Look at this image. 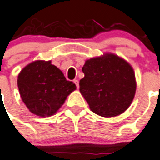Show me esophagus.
Returning <instances> with one entry per match:
<instances>
[{"label":"esophagus","mask_w":160,"mask_h":160,"mask_svg":"<svg viewBox=\"0 0 160 160\" xmlns=\"http://www.w3.org/2000/svg\"><path fill=\"white\" fill-rule=\"evenodd\" d=\"M73 82H74L75 84L77 85V88H79V82H78V80H77V79H75Z\"/></svg>","instance_id":"34e87169"}]
</instances>
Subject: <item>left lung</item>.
<instances>
[{"instance_id":"1","label":"left lung","mask_w":160,"mask_h":160,"mask_svg":"<svg viewBox=\"0 0 160 160\" xmlns=\"http://www.w3.org/2000/svg\"><path fill=\"white\" fill-rule=\"evenodd\" d=\"M82 70L84 78L79 90L92 112L114 117L128 108L136 91L135 74L128 62L107 52L86 60Z\"/></svg>"}]
</instances>
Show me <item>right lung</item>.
<instances>
[{
  "instance_id": "right-lung-1",
  "label": "right lung",
  "mask_w": 160,
  "mask_h": 160,
  "mask_svg": "<svg viewBox=\"0 0 160 160\" xmlns=\"http://www.w3.org/2000/svg\"><path fill=\"white\" fill-rule=\"evenodd\" d=\"M20 97L29 111L40 117L55 114L67 96L77 89L52 61L36 60L18 75Z\"/></svg>"
}]
</instances>
